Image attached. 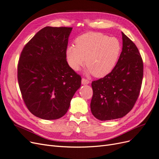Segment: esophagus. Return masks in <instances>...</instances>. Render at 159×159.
<instances>
[{
    "instance_id": "esophagus-1",
    "label": "esophagus",
    "mask_w": 159,
    "mask_h": 159,
    "mask_svg": "<svg viewBox=\"0 0 159 159\" xmlns=\"http://www.w3.org/2000/svg\"><path fill=\"white\" fill-rule=\"evenodd\" d=\"M81 84H84V85L89 84V81L88 80H87V79H85V78H82V80H81Z\"/></svg>"
}]
</instances>
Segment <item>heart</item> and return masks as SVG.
Returning a JSON list of instances; mask_svg holds the SVG:
<instances>
[{
    "label": "heart",
    "instance_id": "heart-1",
    "mask_svg": "<svg viewBox=\"0 0 159 159\" xmlns=\"http://www.w3.org/2000/svg\"><path fill=\"white\" fill-rule=\"evenodd\" d=\"M75 46L66 50L68 64L75 71L85 65L88 73L96 78H103L116 66L121 52V44L115 37L100 32H88L78 37Z\"/></svg>",
    "mask_w": 159,
    "mask_h": 159
}]
</instances>
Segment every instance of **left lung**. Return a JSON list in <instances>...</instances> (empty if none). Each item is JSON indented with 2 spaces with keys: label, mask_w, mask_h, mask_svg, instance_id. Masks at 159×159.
Listing matches in <instances>:
<instances>
[{
  "label": "left lung",
  "mask_w": 159,
  "mask_h": 159,
  "mask_svg": "<svg viewBox=\"0 0 159 159\" xmlns=\"http://www.w3.org/2000/svg\"><path fill=\"white\" fill-rule=\"evenodd\" d=\"M123 48L113 70L104 78L93 81L90 107L101 121L126 115L135 104L143 77V62L133 42L122 32Z\"/></svg>",
  "instance_id": "left-lung-1"
}]
</instances>
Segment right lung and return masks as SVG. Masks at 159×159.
Wrapping results in <instances>:
<instances>
[{
    "label": "right lung",
    "mask_w": 159,
    "mask_h": 159,
    "mask_svg": "<svg viewBox=\"0 0 159 159\" xmlns=\"http://www.w3.org/2000/svg\"><path fill=\"white\" fill-rule=\"evenodd\" d=\"M71 27L46 26L24 47L17 77L24 102L36 117H63L81 85V76L66 60Z\"/></svg>",
    "instance_id": "add662e5"
}]
</instances>
